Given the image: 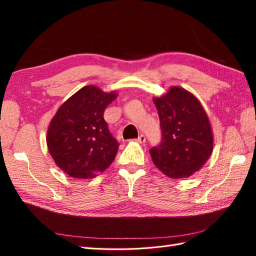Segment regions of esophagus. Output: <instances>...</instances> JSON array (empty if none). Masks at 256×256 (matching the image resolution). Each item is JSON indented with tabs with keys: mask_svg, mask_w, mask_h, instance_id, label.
Returning a JSON list of instances; mask_svg holds the SVG:
<instances>
[{
	"mask_svg": "<svg viewBox=\"0 0 256 256\" xmlns=\"http://www.w3.org/2000/svg\"><path fill=\"white\" fill-rule=\"evenodd\" d=\"M146 136H143V134H141V136H138V138H136V141H138V143H141V144L146 142Z\"/></svg>",
	"mask_w": 256,
	"mask_h": 256,
	"instance_id": "obj_1",
	"label": "esophagus"
}]
</instances>
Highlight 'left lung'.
<instances>
[{
    "mask_svg": "<svg viewBox=\"0 0 256 256\" xmlns=\"http://www.w3.org/2000/svg\"><path fill=\"white\" fill-rule=\"evenodd\" d=\"M160 118L161 143L150 148L153 164L166 176L187 178L206 164L214 138L208 116L196 97L181 87L153 98Z\"/></svg>",
    "mask_w": 256,
    "mask_h": 256,
    "instance_id": "obj_1",
    "label": "left lung"
}]
</instances>
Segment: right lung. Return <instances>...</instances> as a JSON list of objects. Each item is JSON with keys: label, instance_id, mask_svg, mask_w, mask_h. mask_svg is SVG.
I'll return each mask as SVG.
<instances>
[{"label": "right lung", "instance_id": "add662e5", "mask_svg": "<svg viewBox=\"0 0 256 256\" xmlns=\"http://www.w3.org/2000/svg\"><path fill=\"white\" fill-rule=\"evenodd\" d=\"M116 97L115 92L85 86L69 97L51 120L48 150L68 176L94 178L112 164L120 144L110 133L103 115Z\"/></svg>", "mask_w": 256, "mask_h": 256}]
</instances>
